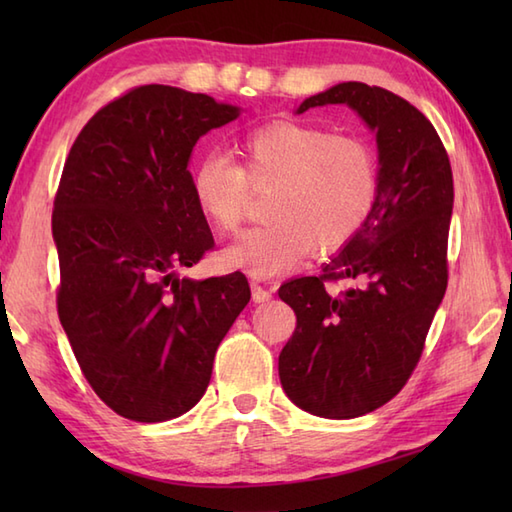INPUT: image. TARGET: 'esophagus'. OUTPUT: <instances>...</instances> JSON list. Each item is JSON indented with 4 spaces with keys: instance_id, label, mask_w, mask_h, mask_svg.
Returning a JSON list of instances; mask_svg holds the SVG:
<instances>
[{
    "instance_id": "esophagus-1",
    "label": "esophagus",
    "mask_w": 512,
    "mask_h": 512,
    "mask_svg": "<svg viewBox=\"0 0 512 512\" xmlns=\"http://www.w3.org/2000/svg\"><path fill=\"white\" fill-rule=\"evenodd\" d=\"M250 290H253V301L255 303H264V301H270L273 299V290L257 284V281H250Z\"/></svg>"
}]
</instances>
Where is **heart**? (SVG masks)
<instances>
[{
	"label": "heart",
	"instance_id": "obj_1",
	"mask_svg": "<svg viewBox=\"0 0 512 512\" xmlns=\"http://www.w3.org/2000/svg\"><path fill=\"white\" fill-rule=\"evenodd\" d=\"M242 165L206 151L189 171L193 200L220 233L244 220L248 187H273L268 224L244 233L224 250V262L253 277H273L310 253H332L363 231L380 191V165L363 138L332 129L275 121L248 132L237 145Z\"/></svg>",
	"mask_w": 512,
	"mask_h": 512
}]
</instances>
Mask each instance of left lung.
Segmentation results:
<instances>
[{"instance_id": "left-lung-1", "label": "left lung", "mask_w": 512, "mask_h": 512, "mask_svg": "<svg viewBox=\"0 0 512 512\" xmlns=\"http://www.w3.org/2000/svg\"><path fill=\"white\" fill-rule=\"evenodd\" d=\"M345 103L376 132L380 191L352 242L323 266L279 288L297 328L279 354L288 398L321 418L383 407L416 369L449 281L453 173L429 118L378 85L339 83L299 105ZM355 286L332 293L330 283Z\"/></svg>"}]
</instances>
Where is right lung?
<instances>
[{
    "instance_id": "obj_1",
    "label": "right lung",
    "mask_w": 512,
    "mask_h": 512,
    "mask_svg": "<svg viewBox=\"0 0 512 512\" xmlns=\"http://www.w3.org/2000/svg\"><path fill=\"white\" fill-rule=\"evenodd\" d=\"M237 114L206 94L138 85L101 107L65 158L52 209L57 312L85 380L127 420L198 405L250 299L242 273L176 275L215 246L189 184L193 145Z\"/></svg>"
}]
</instances>
